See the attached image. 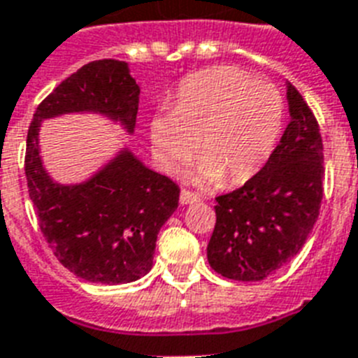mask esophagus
<instances>
[{
  "mask_svg": "<svg viewBox=\"0 0 358 358\" xmlns=\"http://www.w3.org/2000/svg\"><path fill=\"white\" fill-rule=\"evenodd\" d=\"M200 194L189 191V189H182L180 193V204H193V202H199Z\"/></svg>",
  "mask_w": 358,
  "mask_h": 358,
  "instance_id": "1",
  "label": "esophagus"
}]
</instances>
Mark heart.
<instances>
[{"label": "heart", "instance_id": "1", "mask_svg": "<svg viewBox=\"0 0 358 358\" xmlns=\"http://www.w3.org/2000/svg\"><path fill=\"white\" fill-rule=\"evenodd\" d=\"M283 115L272 84L229 66L204 69L180 84L171 112L150 121L154 158L165 173H178L194 158L199 139L196 182L245 184L274 152Z\"/></svg>", "mask_w": 358, "mask_h": 358}]
</instances>
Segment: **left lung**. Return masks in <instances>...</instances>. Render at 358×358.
Wrapping results in <instances>:
<instances>
[{"label":"left lung","mask_w":358,"mask_h":358,"mask_svg":"<svg viewBox=\"0 0 358 358\" xmlns=\"http://www.w3.org/2000/svg\"><path fill=\"white\" fill-rule=\"evenodd\" d=\"M290 123L263 169L217 196L208 261L235 281H261L289 263L309 237L324 199L320 124L298 90L287 86Z\"/></svg>","instance_id":"left-lung-1"}]
</instances>
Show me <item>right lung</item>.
<instances>
[{"instance_id": "add662e5", "label": "right lung", "mask_w": 358, "mask_h": 358, "mask_svg": "<svg viewBox=\"0 0 358 358\" xmlns=\"http://www.w3.org/2000/svg\"><path fill=\"white\" fill-rule=\"evenodd\" d=\"M138 103L139 86L127 62L104 58L58 84L29 124L25 176L40 231L69 272L94 283H130L149 272L159 228L178 208L180 187L129 150L86 184H55L40 159L38 130L42 119L92 110L132 132Z\"/></svg>"}]
</instances>
